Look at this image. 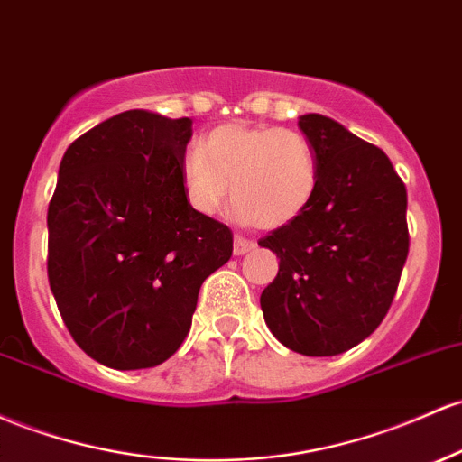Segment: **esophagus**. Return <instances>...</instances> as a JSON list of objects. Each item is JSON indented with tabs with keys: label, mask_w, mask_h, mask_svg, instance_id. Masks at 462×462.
Masks as SVG:
<instances>
[{
	"label": "esophagus",
	"mask_w": 462,
	"mask_h": 462,
	"mask_svg": "<svg viewBox=\"0 0 462 462\" xmlns=\"http://www.w3.org/2000/svg\"><path fill=\"white\" fill-rule=\"evenodd\" d=\"M252 247H254V241L243 239V236H235V256L245 254V252H250Z\"/></svg>",
	"instance_id": "1"
}]
</instances>
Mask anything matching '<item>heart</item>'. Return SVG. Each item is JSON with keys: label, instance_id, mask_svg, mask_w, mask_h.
<instances>
[{"label": "heart", "instance_id": "1", "mask_svg": "<svg viewBox=\"0 0 462 462\" xmlns=\"http://www.w3.org/2000/svg\"><path fill=\"white\" fill-rule=\"evenodd\" d=\"M180 173L197 212L215 215L230 195L243 219L270 230L296 219L313 199L318 157L298 131L227 123L181 157Z\"/></svg>", "mask_w": 462, "mask_h": 462}]
</instances>
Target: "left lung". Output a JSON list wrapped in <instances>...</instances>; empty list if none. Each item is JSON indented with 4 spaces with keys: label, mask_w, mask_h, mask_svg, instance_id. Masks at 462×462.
<instances>
[{
    "label": "left lung",
    "mask_w": 462,
    "mask_h": 462,
    "mask_svg": "<svg viewBox=\"0 0 462 462\" xmlns=\"http://www.w3.org/2000/svg\"><path fill=\"white\" fill-rule=\"evenodd\" d=\"M318 157V189L293 221L258 245L281 258L261 309L281 344L309 357L366 339L397 293L410 235L408 192L393 162L336 120L300 116Z\"/></svg>",
    "instance_id": "obj_1"
}]
</instances>
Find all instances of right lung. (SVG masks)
I'll return each mask as SVG.
<instances>
[{
	"label": "right lung",
	"mask_w": 462,
	"mask_h": 462,
	"mask_svg": "<svg viewBox=\"0 0 462 462\" xmlns=\"http://www.w3.org/2000/svg\"><path fill=\"white\" fill-rule=\"evenodd\" d=\"M190 118L131 109L76 138L48 206V281L69 336L96 362H166L190 331L201 282L232 230L186 199Z\"/></svg>",
	"instance_id": "add662e5"
}]
</instances>
